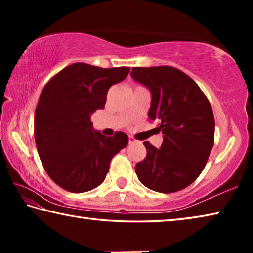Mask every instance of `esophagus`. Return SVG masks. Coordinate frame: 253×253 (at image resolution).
<instances>
[{"label":"esophagus","mask_w":253,"mask_h":253,"mask_svg":"<svg viewBox=\"0 0 253 253\" xmlns=\"http://www.w3.org/2000/svg\"><path fill=\"white\" fill-rule=\"evenodd\" d=\"M128 142H129V144H134V143H136V139L132 136H129L128 137Z\"/></svg>","instance_id":"esophagus-1"}]
</instances>
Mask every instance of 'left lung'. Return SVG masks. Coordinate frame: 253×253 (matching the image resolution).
<instances>
[{"label": "left lung", "mask_w": 253, "mask_h": 253, "mask_svg": "<svg viewBox=\"0 0 253 253\" xmlns=\"http://www.w3.org/2000/svg\"><path fill=\"white\" fill-rule=\"evenodd\" d=\"M130 75L152 93L148 117L162 131L160 148L144 142L146 157L135 172L143 184L160 193H174L202 173L214 144L211 104L195 81L169 66L134 67Z\"/></svg>", "instance_id": "8db88e82"}]
</instances>
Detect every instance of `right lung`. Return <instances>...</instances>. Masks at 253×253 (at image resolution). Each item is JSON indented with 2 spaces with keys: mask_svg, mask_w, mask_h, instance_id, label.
<instances>
[{
  "mask_svg": "<svg viewBox=\"0 0 253 253\" xmlns=\"http://www.w3.org/2000/svg\"><path fill=\"white\" fill-rule=\"evenodd\" d=\"M129 70L77 62L44 85L34 114V138L46 174L63 190L83 193L99 186L111 158L127 146L125 132L106 137L93 130L90 115L105 108L109 88Z\"/></svg>",
  "mask_w": 253,
  "mask_h": 253,
  "instance_id": "add662e5",
  "label": "right lung"
}]
</instances>
